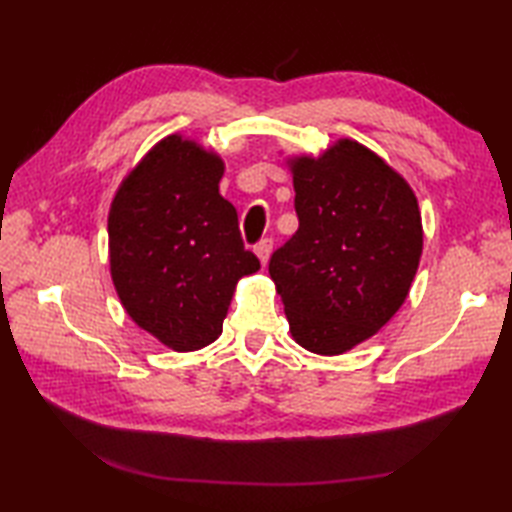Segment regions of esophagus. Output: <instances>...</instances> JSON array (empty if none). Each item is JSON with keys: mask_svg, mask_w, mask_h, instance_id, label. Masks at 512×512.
Masks as SVG:
<instances>
[{"mask_svg": "<svg viewBox=\"0 0 512 512\" xmlns=\"http://www.w3.org/2000/svg\"><path fill=\"white\" fill-rule=\"evenodd\" d=\"M255 253H257V257H259V262L266 264L270 253H273V237L259 239V242L255 244Z\"/></svg>", "mask_w": 512, "mask_h": 512, "instance_id": "obj_1", "label": "esophagus"}]
</instances>
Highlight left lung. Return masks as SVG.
I'll use <instances>...</instances> for the list:
<instances>
[{
	"label": "left lung",
	"instance_id": "1",
	"mask_svg": "<svg viewBox=\"0 0 512 512\" xmlns=\"http://www.w3.org/2000/svg\"><path fill=\"white\" fill-rule=\"evenodd\" d=\"M299 228L270 257L295 341L343 354L394 317L418 270L422 224L409 184L374 151L339 140L292 162Z\"/></svg>",
	"mask_w": 512,
	"mask_h": 512
}]
</instances>
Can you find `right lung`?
Returning <instances> with one entry per match:
<instances>
[{"label": "right lung", "mask_w": 512, "mask_h": 512, "mask_svg": "<svg viewBox=\"0 0 512 512\" xmlns=\"http://www.w3.org/2000/svg\"><path fill=\"white\" fill-rule=\"evenodd\" d=\"M222 173L211 151L167 136L125 178L107 220L118 297L176 352L213 343L235 284L259 270L235 206L220 195Z\"/></svg>", "instance_id": "1"}]
</instances>
